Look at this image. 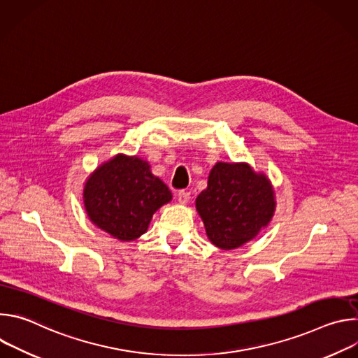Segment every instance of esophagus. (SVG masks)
Returning <instances> with one entry per match:
<instances>
[{
  "mask_svg": "<svg viewBox=\"0 0 358 358\" xmlns=\"http://www.w3.org/2000/svg\"><path fill=\"white\" fill-rule=\"evenodd\" d=\"M177 198H178V202L187 203L189 201V198H191V192H188L185 189H180L178 194H177Z\"/></svg>",
  "mask_w": 358,
  "mask_h": 358,
  "instance_id": "34e87169",
  "label": "esophagus"
}]
</instances>
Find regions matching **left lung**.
Segmentation results:
<instances>
[{"label":"left lung","instance_id":"obj_1","mask_svg":"<svg viewBox=\"0 0 358 358\" xmlns=\"http://www.w3.org/2000/svg\"><path fill=\"white\" fill-rule=\"evenodd\" d=\"M195 206L210 241L221 249H235L257 236L275 211L269 180L248 164L228 163L215 164Z\"/></svg>","mask_w":358,"mask_h":358}]
</instances>
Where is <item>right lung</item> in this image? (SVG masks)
<instances>
[{
    "mask_svg": "<svg viewBox=\"0 0 358 358\" xmlns=\"http://www.w3.org/2000/svg\"><path fill=\"white\" fill-rule=\"evenodd\" d=\"M90 221L120 241H133L148 228L152 214L171 199L169 187L137 159L116 156L100 166L83 191Z\"/></svg>",
    "mask_w": 358,
    "mask_h": 358,
    "instance_id": "obj_1",
    "label": "right lung"
}]
</instances>
